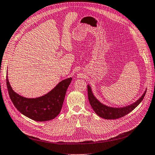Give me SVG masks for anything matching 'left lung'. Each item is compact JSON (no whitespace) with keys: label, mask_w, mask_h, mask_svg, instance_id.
I'll return each mask as SVG.
<instances>
[{"label":"left lung","mask_w":155,"mask_h":155,"mask_svg":"<svg viewBox=\"0 0 155 155\" xmlns=\"http://www.w3.org/2000/svg\"><path fill=\"white\" fill-rule=\"evenodd\" d=\"M146 92V91H145L141 97L132 104L124 107L114 108L108 107L100 102L93 94L90 86L87 85L88 99H89L90 104L92 108L99 117L104 118L105 119H116L128 114L136 107H137L140 103L142 101L145 96Z\"/></svg>","instance_id":"8db88e82"}]
</instances>
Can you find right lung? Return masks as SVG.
Returning <instances> with one entry per match:
<instances>
[{
	"label": "right lung",
	"instance_id": "right-lung-1",
	"mask_svg": "<svg viewBox=\"0 0 155 155\" xmlns=\"http://www.w3.org/2000/svg\"><path fill=\"white\" fill-rule=\"evenodd\" d=\"M72 79L69 78L62 81L47 94L35 98H25L14 92L7 74L6 84L10 98L18 111L33 120L44 122L54 119L59 114Z\"/></svg>",
	"mask_w": 155,
	"mask_h": 155
}]
</instances>
